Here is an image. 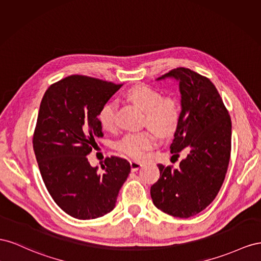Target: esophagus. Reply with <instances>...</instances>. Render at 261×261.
<instances>
[{
	"label": "esophagus",
	"instance_id": "34e87169",
	"mask_svg": "<svg viewBox=\"0 0 261 261\" xmlns=\"http://www.w3.org/2000/svg\"><path fill=\"white\" fill-rule=\"evenodd\" d=\"M130 166H131L132 172H136V170H138L141 166H142V164L138 161H130Z\"/></svg>",
	"mask_w": 261,
	"mask_h": 261
}]
</instances>
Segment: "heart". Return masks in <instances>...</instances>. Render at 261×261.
<instances>
[{"label":"heart","instance_id":"1","mask_svg":"<svg viewBox=\"0 0 261 261\" xmlns=\"http://www.w3.org/2000/svg\"><path fill=\"white\" fill-rule=\"evenodd\" d=\"M126 98L145 111V124L162 136L172 133L179 121V108L170 96H162L151 86L144 84L133 86L125 94ZM117 103L103 105L98 114V120L103 130H114L116 126ZM156 144V137L150 130L129 133L116 144V148L132 159H141L143 154Z\"/></svg>","mask_w":261,"mask_h":261}]
</instances>
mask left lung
Here are the masks:
<instances>
[{"label": "left lung", "mask_w": 261, "mask_h": 261, "mask_svg": "<svg viewBox=\"0 0 261 261\" xmlns=\"http://www.w3.org/2000/svg\"><path fill=\"white\" fill-rule=\"evenodd\" d=\"M179 82L181 113L170 152L184 148L179 167L159 164L160 179L151 187L154 205L172 217L190 218L209 205L224 181L230 158L232 121L217 87L201 74L177 68L158 80Z\"/></svg>", "instance_id": "1"}]
</instances>
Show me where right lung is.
<instances>
[{
  "mask_svg": "<svg viewBox=\"0 0 261 261\" xmlns=\"http://www.w3.org/2000/svg\"><path fill=\"white\" fill-rule=\"evenodd\" d=\"M122 84L71 75L44 93L33 137L42 180L61 209L79 220H92L114 210L131 170L129 162L111 156L102 172L87 155L103 133L98 114Z\"/></svg>",
  "mask_w": 261,
  "mask_h": 261,
  "instance_id": "right-lung-1",
  "label": "right lung"
}]
</instances>
